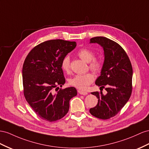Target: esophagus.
Wrapping results in <instances>:
<instances>
[{
  "label": "esophagus",
  "mask_w": 149,
  "mask_h": 149,
  "mask_svg": "<svg viewBox=\"0 0 149 149\" xmlns=\"http://www.w3.org/2000/svg\"><path fill=\"white\" fill-rule=\"evenodd\" d=\"M78 93L80 95H86L88 94V93L86 91H83L81 90H78Z\"/></svg>",
  "instance_id": "34e87169"
}]
</instances>
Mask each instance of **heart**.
<instances>
[{"label": "heart", "instance_id": "obj_1", "mask_svg": "<svg viewBox=\"0 0 149 149\" xmlns=\"http://www.w3.org/2000/svg\"><path fill=\"white\" fill-rule=\"evenodd\" d=\"M78 56L83 61L89 63V68L95 73H98L102 70L103 63L100 58H95L94 52L88 49L83 48L78 52ZM61 68L64 71L70 73L71 71L70 58L68 56H66L61 61ZM94 76L91 73H87L84 74H76L69 79V83L78 89L84 90L88 86L93 83Z\"/></svg>", "mask_w": 149, "mask_h": 149}]
</instances>
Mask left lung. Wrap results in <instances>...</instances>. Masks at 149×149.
<instances>
[{"instance_id": "left-lung-1", "label": "left lung", "mask_w": 149, "mask_h": 149, "mask_svg": "<svg viewBox=\"0 0 149 149\" xmlns=\"http://www.w3.org/2000/svg\"><path fill=\"white\" fill-rule=\"evenodd\" d=\"M90 43H98L104 50V61L101 75L95 84L107 91L92 92L98 100L96 105L90 109L95 117L107 120L113 117L122 110L129 100L132 91V64L122 47L105 37L90 39Z\"/></svg>"}]
</instances>
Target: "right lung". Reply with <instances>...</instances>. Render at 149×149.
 I'll list each match as a JSON object with an SVG mask.
<instances>
[{"label": "right lung", "instance_id": "1", "mask_svg": "<svg viewBox=\"0 0 149 149\" xmlns=\"http://www.w3.org/2000/svg\"><path fill=\"white\" fill-rule=\"evenodd\" d=\"M76 42L49 40L36 46L22 67L24 95L35 113L42 120L55 122L69 110L70 100L77 95L74 87L59 89L65 83L61 61L73 50Z\"/></svg>", "mask_w": 149, "mask_h": 149}]
</instances>
